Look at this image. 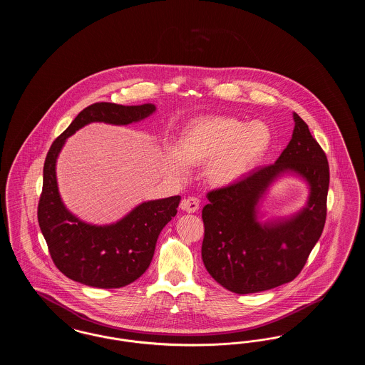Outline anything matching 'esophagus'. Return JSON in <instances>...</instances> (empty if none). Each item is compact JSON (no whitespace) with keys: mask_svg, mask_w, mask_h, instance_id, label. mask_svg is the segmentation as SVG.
I'll return each instance as SVG.
<instances>
[{"mask_svg":"<svg viewBox=\"0 0 365 365\" xmlns=\"http://www.w3.org/2000/svg\"><path fill=\"white\" fill-rule=\"evenodd\" d=\"M180 208L183 209L185 212H187V213H194L200 208V201L195 197L183 198L182 202H180Z\"/></svg>","mask_w":365,"mask_h":365,"instance_id":"1","label":"esophagus"}]
</instances>
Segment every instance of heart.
<instances>
[{"label": "heart", "mask_w": 365, "mask_h": 365, "mask_svg": "<svg viewBox=\"0 0 365 365\" xmlns=\"http://www.w3.org/2000/svg\"><path fill=\"white\" fill-rule=\"evenodd\" d=\"M272 143V131L264 122L247 123L230 116L195 119L183 130L179 148L168 150L170 165L186 175L190 165L208 164L207 176L216 186H228L247 174Z\"/></svg>", "instance_id": "b5f03b06"}]
</instances>
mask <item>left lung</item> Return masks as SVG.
Instances as JSON below:
<instances>
[{
	"label": "left lung",
	"instance_id": "1",
	"mask_svg": "<svg viewBox=\"0 0 365 365\" xmlns=\"http://www.w3.org/2000/svg\"><path fill=\"white\" fill-rule=\"evenodd\" d=\"M293 116V137L274 164L207 194L202 261L212 278L237 294L269 290L297 278L324 228L329 161L308 124L297 113ZM286 172L309 182V204L287 221L261 225L255 209L260 197Z\"/></svg>",
	"mask_w": 365,
	"mask_h": 365
}]
</instances>
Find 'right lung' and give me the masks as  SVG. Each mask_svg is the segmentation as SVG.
<instances>
[{
  "label": "right lung",
  "mask_w": 365,
  "mask_h": 365,
  "mask_svg": "<svg viewBox=\"0 0 365 365\" xmlns=\"http://www.w3.org/2000/svg\"><path fill=\"white\" fill-rule=\"evenodd\" d=\"M156 110L153 104L88 105L57 138L43 164V185L38 204V223L54 265L67 277L98 289H119L148 269L161 230L178 212L180 197L142 202L125 217L109 226H91L64 207L56 179V160L75 131L88 123L125 125Z\"/></svg>",
  "instance_id": "right-lung-1"
}]
</instances>
